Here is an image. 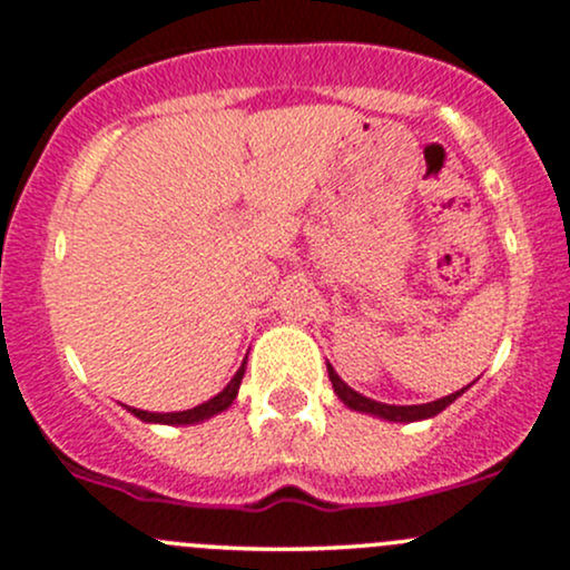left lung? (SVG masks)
<instances>
[{"mask_svg":"<svg viewBox=\"0 0 570 570\" xmlns=\"http://www.w3.org/2000/svg\"><path fill=\"white\" fill-rule=\"evenodd\" d=\"M327 373H330V381H333V390L335 395L343 400V403L348 405V409L354 411H362V414H373V416H381V419H390V422H416V419H430L435 414H441L446 405H452L454 400H458L462 392L468 390H460V392H452V395L441 397V400H433V403H422V405H386V403H376V400L360 395V392H354L352 386L346 384L333 367L327 365Z\"/></svg>","mask_w":570,"mask_h":570,"instance_id":"8db88e82","label":"left lung"}]
</instances>
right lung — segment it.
I'll return each mask as SVG.
<instances>
[{"instance_id":"add662e5","label":"right lung","mask_w":570,"mask_h":570,"mask_svg":"<svg viewBox=\"0 0 570 570\" xmlns=\"http://www.w3.org/2000/svg\"><path fill=\"white\" fill-rule=\"evenodd\" d=\"M243 373H246V362H243L240 371L235 373V379L229 381V384L224 386V390L218 392L216 397H210L208 403L197 405V409L173 411V414H151V411H140V409H129V411H132L137 419H142V422H156V424H194V422H203V419H210V416L222 414V411H227L229 405H233V400L237 397V390H240Z\"/></svg>"}]
</instances>
